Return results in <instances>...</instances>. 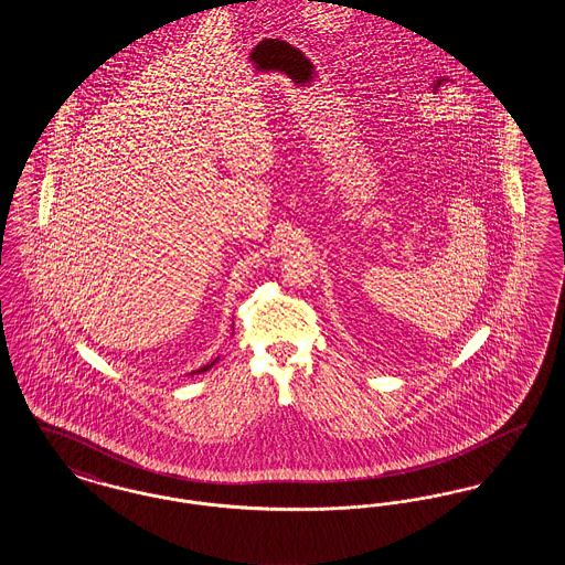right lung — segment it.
I'll use <instances>...</instances> for the list:
<instances>
[{
  "instance_id": "right-lung-1",
  "label": "right lung",
  "mask_w": 565,
  "mask_h": 565,
  "mask_svg": "<svg viewBox=\"0 0 565 565\" xmlns=\"http://www.w3.org/2000/svg\"><path fill=\"white\" fill-rule=\"evenodd\" d=\"M215 362H217V358H215L214 362H212V364H207V366H203V369H199V371H196V373H205V371H210V369H212V366H214ZM192 375H194V373H192Z\"/></svg>"
}]
</instances>
